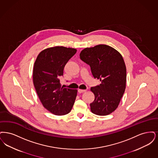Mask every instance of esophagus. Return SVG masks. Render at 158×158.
<instances>
[{"instance_id":"34e87169","label":"esophagus","mask_w":158,"mask_h":158,"mask_svg":"<svg viewBox=\"0 0 158 158\" xmlns=\"http://www.w3.org/2000/svg\"><path fill=\"white\" fill-rule=\"evenodd\" d=\"M78 93H82L86 92V91H87V89H78Z\"/></svg>"}]
</instances>
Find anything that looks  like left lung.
I'll use <instances>...</instances> for the list:
<instances>
[{
    "mask_svg": "<svg viewBox=\"0 0 158 158\" xmlns=\"http://www.w3.org/2000/svg\"><path fill=\"white\" fill-rule=\"evenodd\" d=\"M80 56L89 65L91 73L101 84L90 90L94 100L90 103L93 113L99 116L110 114L116 109L126 85V67L122 55L114 48L100 44L84 48Z\"/></svg>",
    "mask_w": 158,
    "mask_h": 158,
    "instance_id": "1",
    "label": "left lung"
}]
</instances>
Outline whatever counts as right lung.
<instances>
[{
    "label": "right lung",
    "mask_w": 158,
    "mask_h": 158,
    "mask_svg": "<svg viewBox=\"0 0 158 158\" xmlns=\"http://www.w3.org/2000/svg\"><path fill=\"white\" fill-rule=\"evenodd\" d=\"M77 49L54 47L42 50L38 55L33 69L35 89L43 106L57 116L69 113L75 102L77 89L61 87L60 77L64 67Z\"/></svg>",
    "instance_id": "1"
}]
</instances>
